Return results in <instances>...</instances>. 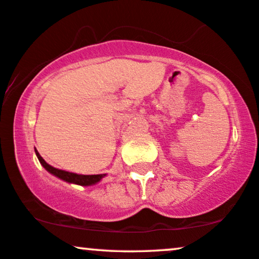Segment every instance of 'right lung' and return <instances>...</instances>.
Returning <instances> with one entry per match:
<instances>
[{
	"label": "right lung",
	"mask_w": 259,
	"mask_h": 259,
	"mask_svg": "<svg viewBox=\"0 0 259 259\" xmlns=\"http://www.w3.org/2000/svg\"><path fill=\"white\" fill-rule=\"evenodd\" d=\"M35 153H36V157L38 159V161L41 162V165L47 169L49 173H52L53 176L58 177V178L65 180L67 183L70 184H76V185H81V186H90V185H94L100 182V180L104 178L106 175H91V176H84V175H76V173H72L68 171H63V169H59L55 168L47 164L44 160V158L38 154V152L35 150Z\"/></svg>",
	"instance_id": "add662e5"
}]
</instances>
